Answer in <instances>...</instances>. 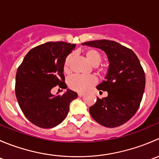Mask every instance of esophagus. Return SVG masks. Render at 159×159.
<instances>
[{"mask_svg": "<svg viewBox=\"0 0 159 159\" xmlns=\"http://www.w3.org/2000/svg\"><path fill=\"white\" fill-rule=\"evenodd\" d=\"M78 95L79 96V97H82V96H84V93H82V92H78Z\"/></svg>", "mask_w": 159, "mask_h": 159, "instance_id": "esophagus-1", "label": "esophagus"}]
</instances>
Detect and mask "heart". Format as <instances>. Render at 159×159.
Segmentation results:
<instances>
[{
  "instance_id": "obj_1",
  "label": "heart",
  "mask_w": 159,
  "mask_h": 159,
  "mask_svg": "<svg viewBox=\"0 0 159 159\" xmlns=\"http://www.w3.org/2000/svg\"><path fill=\"white\" fill-rule=\"evenodd\" d=\"M84 54L89 63L94 66L98 73H104L105 70L102 68L98 67V65L102 61V55L97 50L93 48L87 49L84 52ZM72 58H73L72 54H69L68 56H67L65 62H64V71L68 75L70 73V65ZM68 86L70 89L75 91H78V92H85V91H89L90 89H91L97 83V79L92 75L85 76V75H75L70 77L68 79Z\"/></svg>"
}]
</instances>
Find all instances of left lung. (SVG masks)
I'll use <instances>...</instances> for the list:
<instances>
[{"label": "left lung", "mask_w": 159, "mask_h": 159, "mask_svg": "<svg viewBox=\"0 0 159 159\" xmlns=\"http://www.w3.org/2000/svg\"><path fill=\"white\" fill-rule=\"evenodd\" d=\"M82 45L102 49L109 61L105 80L97 86L99 91H106L108 96L97 98L90 114L105 127L122 125L134 116L143 97L145 76L140 61L134 51L116 41L98 40Z\"/></svg>", "instance_id": "left-lung-1"}]
</instances>
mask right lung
<instances>
[{"label": "right lung", "instance_id": "obj_1", "mask_svg": "<svg viewBox=\"0 0 159 159\" xmlns=\"http://www.w3.org/2000/svg\"><path fill=\"white\" fill-rule=\"evenodd\" d=\"M76 44L64 41L47 42L32 48L25 55L16 74L15 94L27 118L36 126L51 129L68 115L70 103L78 94L68 89L54 96L51 89H67L64 62Z\"/></svg>", "mask_w": 159, "mask_h": 159}]
</instances>
